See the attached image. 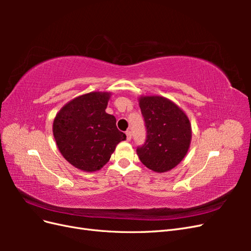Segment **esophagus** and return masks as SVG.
Instances as JSON below:
<instances>
[{"label": "esophagus", "mask_w": 251, "mask_h": 251, "mask_svg": "<svg viewBox=\"0 0 251 251\" xmlns=\"http://www.w3.org/2000/svg\"><path fill=\"white\" fill-rule=\"evenodd\" d=\"M126 140H127V141H130V140H131V138H132V134H131V132H130V131H126Z\"/></svg>", "instance_id": "1"}]
</instances>
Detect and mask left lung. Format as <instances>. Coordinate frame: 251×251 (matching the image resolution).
<instances>
[{
	"instance_id": "1",
	"label": "left lung",
	"mask_w": 251,
	"mask_h": 251,
	"mask_svg": "<svg viewBox=\"0 0 251 251\" xmlns=\"http://www.w3.org/2000/svg\"><path fill=\"white\" fill-rule=\"evenodd\" d=\"M139 107L147 126V140L137 149V155L148 169L169 172L187 154L192 125L184 111L165 97L140 96Z\"/></svg>"
}]
</instances>
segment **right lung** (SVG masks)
Wrapping results in <instances>:
<instances>
[{
  "label": "right lung",
  "mask_w": 251,
  "mask_h": 251,
  "mask_svg": "<svg viewBox=\"0 0 251 251\" xmlns=\"http://www.w3.org/2000/svg\"><path fill=\"white\" fill-rule=\"evenodd\" d=\"M110 92H90L75 97L53 120V136L66 160L92 173L100 170L126 136L116 126V118L105 109Z\"/></svg>",
  "instance_id": "right-lung-1"
}]
</instances>
